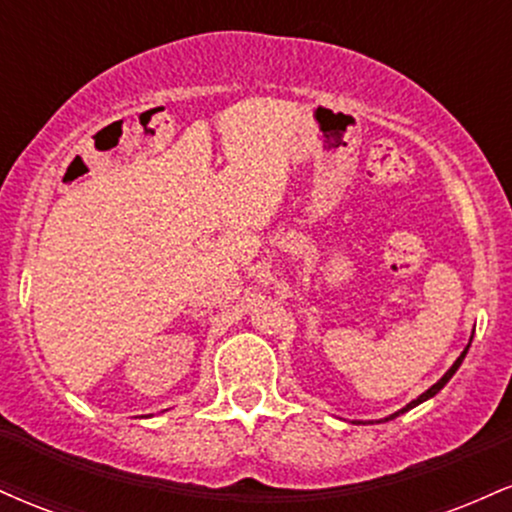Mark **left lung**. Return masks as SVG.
Masks as SVG:
<instances>
[{
  "label": "left lung",
  "instance_id": "8db88e82",
  "mask_svg": "<svg viewBox=\"0 0 512 512\" xmlns=\"http://www.w3.org/2000/svg\"><path fill=\"white\" fill-rule=\"evenodd\" d=\"M469 344H472V339H469ZM469 344H467V346H464V351H462V354H460V358H457V361H455V363H452V366H450V370H448V373H445V375H443V378H440L436 385H431V387H428V390L424 392V395H419V397H416V399H411V402L407 404V407H402V409H399V411H395V414L385 416V421H392V419H397V416H399V414H404V411H409V409L419 407V404H421V402H426V399L436 397V395H438V392H440V390H443V387L450 383V378H452V375H455V373H457V368H460V366H462L464 356H467V351H469ZM354 424H363V421H354ZM368 424H373V421H368Z\"/></svg>",
  "mask_w": 512,
  "mask_h": 512
}]
</instances>
